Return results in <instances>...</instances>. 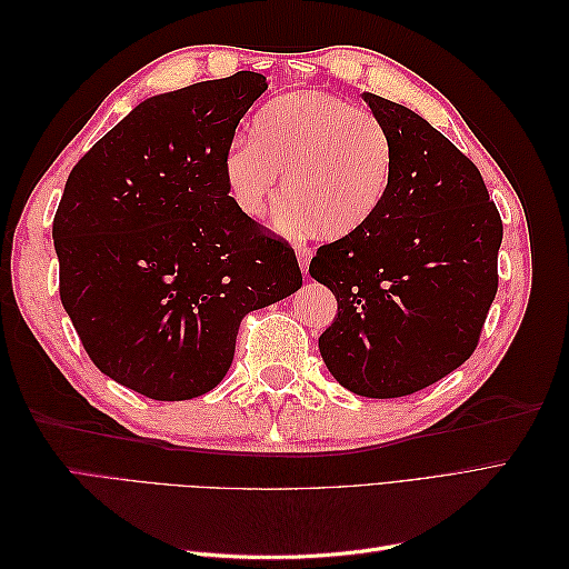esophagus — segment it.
Segmentation results:
<instances>
[{
	"mask_svg": "<svg viewBox=\"0 0 569 569\" xmlns=\"http://www.w3.org/2000/svg\"><path fill=\"white\" fill-rule=\"evenodd\" d=\"M311 256H313V251L308 247H301V244L297 247V258H299V266L303 272L308 270V263H311Z\"/></svg>",
	"mask_w": 569,
	"mask_h": 569,
	"instance_id": "obj_1",
	"label": "esophagus"
}]
</instances>
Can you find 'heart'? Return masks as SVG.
<instances>
[{
  "label": "heart",
  "instance_id": "heart-1",
  "mask_svg": "<svg viewBox=\"0 0 569 569\" xmlns=\"http://www.w3.org/2000/svg\"><path fill=\"white\" fill-rule=\"evenodd\" d=\"M280 226L339 239L380 211L393 178L389 128L368 109L325 90L274 97L256 111L251 140H237L222 159L232 203L263 218L278 203Z\"/></svg>",
  "mask_w": 569,
  "mask_h": 569
}]
</instances>
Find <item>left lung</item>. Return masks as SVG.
<instances>
[{
	"label": "left lung",
	"instance_id": "left-lung-1",
	"mask_svg": "<svg viewBox=\"0 0 569 569\" xmlns=\"http://www.w3.org/2000/svg\"><path fill=\"white\" fill-rule=\"evenodd\" d=\"M393 140V178L363 228L322 244L308 272L337 297L318 347L368 399L439 382L477 349L498 289L503 222L477 166L422 116L366 92Z\"/></svg>",
	"mask_w": 569,
	"mask_h": 569
}]
</instances>
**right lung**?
I'll use <instances>...</instances> for the list:
<instances>
[{"label":"right lung","instance_id":"1","mask_svg":"<svg viewBox=\"0 0 569 569\" xmlns=\"http://www.w3.org/2000/svg\"><path fill=\"white\" fill-rule=\"evenodd\" d=\"M266 76L149 97L76 163L51 226L92 363L153 401L228 375L239 322L301 287L297 253L232 203L222 159Z\"/></svg>","mask_w":569,"mask_h":569}]
</instances>
